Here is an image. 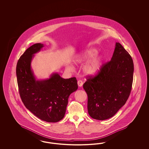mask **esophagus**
<instances>
[{"label":"esophagus","instance_id":"1","mask_svg":"<svg viewBox=\"0 0 149 149\" xmlns=\"http://www.w3.org/2000/svg\"><path fill=\"white\" fill-rule=\"evenodd\" d=\"M83 81H82L81 80H79L78 81H77V85H78V86H79V87H81V86L83 85Z\"/></svg>","mask_w":149,"mask_h":149}]
</instances>
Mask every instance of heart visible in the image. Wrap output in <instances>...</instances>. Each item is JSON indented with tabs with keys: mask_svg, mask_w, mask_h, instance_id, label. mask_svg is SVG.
Returning <instances> with one entry per match:
<instances>
[{
	"mask_svg": "<svg viewBox=\"0 0 149 149\" xmlns=\"http://www.w3.org/2000/svg\"><path fill=\"white\" fill-rule=\"evenodd\" d=\"M97 54L98 51L95 49L86 50L77 55L74 60V63L77 65L80 64L85 63L91 58L84 66L82 69L83 72L86 75H94L99 70L102 62L100 57L95 56ZM67 68L71 71L74 70V68L72 65H68Z\"/></svg>",
	"mask_w": 149,
	"mask_h": 149,
	"instance_id": "1",
	"label": "heart"
}]
</instances>
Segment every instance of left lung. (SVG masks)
<instances>
[{"instance_id": "1", "label": "left lung", "mask_w": 149, "mask_h": 149, "mask_svg": "<svg viewBox=\"0 0 149 149\" xmlns=\"http://www.w3.org/2000/svg\"><path fill=\"white\" fill-rule=\"evenodd\" d=\"M133 72L131 55L116 42L111 61L103 64L95 76L86 77L83 85L91 117L104 120L115 115L130 95Z\"/></svg>"}]
</instances>
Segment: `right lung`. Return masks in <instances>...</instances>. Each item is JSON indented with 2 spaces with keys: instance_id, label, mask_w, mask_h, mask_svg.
Returning a JSON list of instances; mask_svg holds the SVG:
<instances>
[{
  "instance_id": "add662e5",
  "label": "right lung",
  "mask_w": 149,
  "mask_h": 149,
  "mask_svg": "<svg viewBox=\"0 0 149 149\" xmlns=\"http://www.w3.org/2000/svg\"><path fill=\"white\" fill-rule=\"evenodd\" d=\"M44 46L37 43L27 49L18 59L16 75L21 98L26 108L41 120L58 122L63 118L70 95L78 86L75 77L67 79L58 74L49 79L36 81L31 67L34 55Z\"/></svg>"
}]
</instances>
